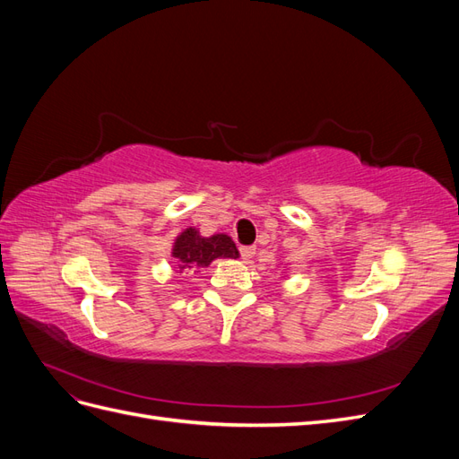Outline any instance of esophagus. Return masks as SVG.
<instances>
[{"label": "esophagus", "mask_w": 459, "mask_h": 459, "mask_svg": "<svg viewBox=\"0 0 459 459\" xmlns=\"http://www.w3.org/2000/svg\"><path fill=\"white\" fill-rule=\"evenodd\" d=\"M239 253H241V258L247 262L251 260L255 256V247H247V245H241L239 247Z\"/></svg>", "instance_id": "obj_1"}]
</instances>
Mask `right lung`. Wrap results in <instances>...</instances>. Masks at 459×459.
I'll use <instances>...</instances> for the list:
<instances>
[{"label":"right lung","mask_w":459,"mask_h":459,"mask_svg":"<svg viewBox=\"0 0 459 459\" xmlns=\"http://www.w3.org/2000/svg\"><path fill=\"white\" fill-rule=\"evenodd\" d=\"M172 256L176 258V272L184 273L193 268L211 266V262L216 258H239V251L226 233L203 238L199 230L187 228L176 238Z\"/></svg>","instance_id":"1"}]
</instances>
